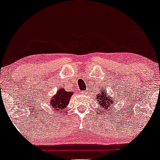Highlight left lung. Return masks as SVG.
Here are the masks:
<instances>
[{"label":"left lung","instance_id":"left-lung-1","mask_svg":"<svg viewBox=\"0 0 160 160\" xmlns=\"http://www.w3.org/2000/svg\"><path fill=\"white\" fill-rule=\"evenodd\" d=\"M104 92H105V89L102 88L99 91L98 94L96 95V98L95 99L98 102V104L100 105V108L102 110V111H106L108 112V109L109 110V108L111 109L112 106L113 105L115 101L114 99L112 98L111 95H108Z\"/></svg>","mask_w":160,"mask_h":160}]
</instances>
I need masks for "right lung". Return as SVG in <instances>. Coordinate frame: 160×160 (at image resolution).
<instances>
[{"label":"right lung","instance_id":"add662e5","mask_svg":"<svg viewBox=\"0 0 160 160\" xmlns=\"http://www.w3.org/2000/svg\"><path fill=\"white\" fill-rule=\"evenodd\" d=\"M73 93V92L66 91L64 88L58 89L56 94L52 95L49 102L52 111L55 110L57 111H62L65 109V108L68 105Z\"/></svg>","mask_w":160,"mask_h":160}]
</instances>
